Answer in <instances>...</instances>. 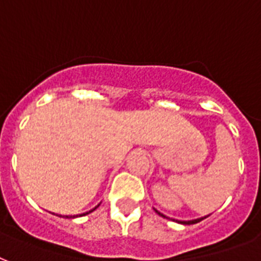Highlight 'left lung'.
I'll return each instance as SVG.
<instances>
[{
  "instance_id": "obj_1",
  "label": "left lung",
  "mask_w": 261,
  "mask_h": 261,
  "mask_svg": "<svg viewBox=\"0 0 261 261\" xmlns=\"http://www.w3.org/2000/svg\"><path fill=\"white\" fill-rule=\"evenodd\" d=\"M160 213V212H158ZM161 215V213H160ZM161 216H162V215H161ZM203 219H205V217H201V219H195V220H189V221H180V223H181V224H195V223H198V221H201V220H203Z\"/></svg>"
}]
</instances>
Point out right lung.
I'll list each match as a JSON object with an SVG mask.
<instances>
[{
    "instance_id": "obj_1",
    "label": "right lung",
    "mask_w": 261,
    "mask_h": 261,
    "mask_svg": "<svg viewBox=\"0 0 261 261\" xmlns=\"http://www.w3.org/2000/svg\"><path fill=\"white\" fill-rule=\"evenodd\" d=\"M97 206H99V205H97ZM97 206H96V207H97ZM96 207H95V209H96ZM95 209H92V211H95ZM92 211H91V212H92ZM86 213H88V212H86Z\"/></svg>"
}]
</instances>
